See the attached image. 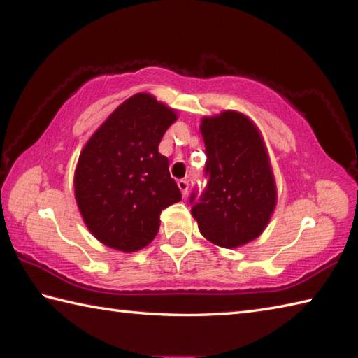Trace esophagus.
<instances>
[{"instance_id":"obj_1","label":"esophagus","mask_w":358,"mask_h":358,"mask_svg":"<svg viewBox=\"0 0 358 358\" xmlns=\"http://www.w3.org/2000/svg\"><path fill=\"white\" fill-rule=\"evenodd\" d=\"M178 187L181 194H183V197L187 196V189H189V183H187V180H178Z\"/></svg>"}]
</instances>
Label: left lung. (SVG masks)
<instances>
[{"instance_id": "obj_1", "label": "left lung", "mask_w": 358, "mask_h": 358, "mask_svg": "<svg viewBox=\"0 0 358 358\" xmlns=\"http://www.w3.org/2000/svg\"><path fill=\"white\" fill-rule=\"evenodd\" d=\"M206 186L189 203L199 229L220 247L243 245L258 238L275 208V183L268 152L245 115L225 111L201 122Z\"/></svg>"}]
</instances>
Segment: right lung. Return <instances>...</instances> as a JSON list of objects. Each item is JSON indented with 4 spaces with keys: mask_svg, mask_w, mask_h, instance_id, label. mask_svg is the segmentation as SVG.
<instances>
[{
    "mask_svg": "<svg viewBox=\"0 0 358 358\" xmlns=\"http://www.w3.org/2000/svg\"><path fill=\"white\" fill-rule=\"evenodd\" d=\"M177 120L171 108L148 94L128 99L83 148L75 172V197L92 235L115 250L136 252L153 241L159 214L181 200L158 152Z\"/></svg>",
    "mask_w": 358,
    "mask_h": 358,
    "instance_id": "right-lung-1",
    "label": "right lung"
}]
</instances>
